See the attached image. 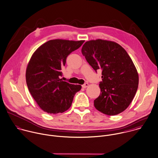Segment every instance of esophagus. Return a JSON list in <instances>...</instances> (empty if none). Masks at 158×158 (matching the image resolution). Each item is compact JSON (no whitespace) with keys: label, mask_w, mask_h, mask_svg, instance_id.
I'll return each instance as SVG.
<instances>
[{"label":"esophagus","mask_w":158,"mask_h":158,"mask_svg":"<svg viewBox=\"0 0 158 158\" xmlns=\"http://www.w3.org/2000/svg\"><path fill=\"white\" fill-rule=\"evenodd\" d=\"M88 86H89V84H88V83H85V84H84V85H82V88H84V89L87 88Z\"/></svg>","instance_id":"1"}]
</instances>
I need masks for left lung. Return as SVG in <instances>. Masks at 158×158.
<instances>
[{
    "label": "left lung",
    "instance_id": "obj_1",
    "mask_svg": "<svg viewBox=\"0 0 158 158\" xmlns=\"http://www.w3.org/2000/svg\"><path fill=\"white\" fill-rule=\"evenodd\" d=\"M81 51L96 71L102 70L101 94L94 100L95 108L108 115L123 112L139 84L137 69L125 49L114 41L97 39L85 42Z\"/></svg>",
    "mask_w": 158,
    "mask_h": 158
}]
</instances>
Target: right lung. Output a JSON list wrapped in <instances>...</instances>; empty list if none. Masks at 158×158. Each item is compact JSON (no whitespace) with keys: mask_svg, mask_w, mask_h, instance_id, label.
Returning <instances> with one entry per match:
<instances>
[{"mask_svg":"<svg viewBox=\"0 0 158 158\" xmlns=\"http://www.w3.org/2000/svg\"><path fill=\"white\" fill-rule=\"evenodd\" d=\"M84 42L51 40L32 54L26 69V82L32 97L43 111L51 114L65 112L71 107L74 95L81 89V85L63 81L60 76L66 57Z\"/></svg>","mask_w":158,"mask_h":158,"instance_id":"1","label":"right lung"}]
</instances>
